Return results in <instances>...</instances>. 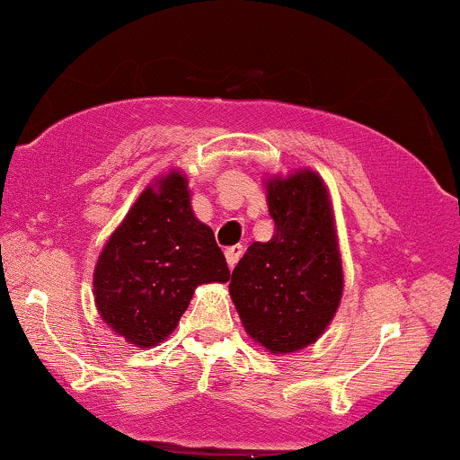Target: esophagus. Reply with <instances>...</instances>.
<instances>
[{"mask_svg":"<svg viewBox=\"0 0 460 460\" xmlns=\"http://www.w3.org/2000/svg\"><path fill=\"white\" fill-rule=\"evenodd\" d=\"M242 252H244V246L235 244V246H229L225 251V257H226V263H229V268H235V263L240 261Z\"/></svg>","mask_w":460,"mask_h":460,"instance_id":"obj_1","label":"esophagus"}]
</instances>
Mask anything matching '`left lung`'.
<instances>
[{
    "label": "left lung",
    "mask_w": 460,
    "mask_h": 460,
    "mask_svg": "<svg viewBox=\"0 0 460 460\" xmlns=\"http://www.w3.org/2000/svg\"><path fill=\"white\" fill-rule=\"evenodd\" d=\"M270 242H254L231 274V300L254 341L272 353L311 345L342 296V268L323 180L313 171L268 181Z\"/></svg>",
    "instance_id": "1"
}]
</instances>
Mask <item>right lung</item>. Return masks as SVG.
<instances>
[{"mask_svg": "<svg viewBox=\"0 0 460 460\" xmlns=\"http://www.w3.org/2000/svg\"><path fill=\"white\" fill-rule=\"evenodd\" d=\"M146 188L104 246L93 296L104 323L130 345L154 347L175 330L203 283H226L214 231L192 214L186 177Z\"/></svg>", "mask_w": 460, "mask_h": 460, "instance_id": "add662e5", "label": "right lung"}]
</instances>
